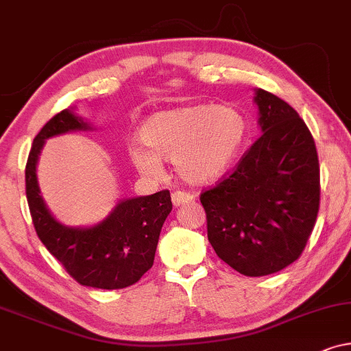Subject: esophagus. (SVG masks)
I'll list each match as a JSON object with an SVG mask.
<instances>
[{
    "label": "esophagus",
    "instance_id": "esophagus-1",
    "mask_svg": "<svg viewBox=\"0 0 351 351\" xmlns=\"http://www.w3.org/2000/svg\"><path fill=\"white\" fill-rule=\"evenodd\" d=\"M195 199H196V196L185 193V191H174V193H172V204H174L176 208H179V206H184V204H189V203H193Z\"/></svg>",
    "mask_w": 351,
    "mask_h": 351
}]
</instances>
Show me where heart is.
<instances>
[{"mask_svg":"<svg viewBox=\"0 0 351 351\" xmlns=\"http://www.w3.org/2000/svg\"><path fill=\"white\" fill-rule=\"evenodd\" d=\"M246 119L228 105L198 104L153 113L142 123V145L128 148L141 174L160 177L162 160L174 161L180 179L193 185L219 180L246 141Z\"/></svg>","mask_w":351,"mask_h":351,"instance_id":"b5f03b06","label":"heart"}]
</instances>
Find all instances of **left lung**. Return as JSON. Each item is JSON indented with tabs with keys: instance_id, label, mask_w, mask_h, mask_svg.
<instances>
[{
	"instance_id": "obj_1",
	"label": "left lung",
	"mask_w": 351,
	"mask_h": 351,
	"mask_svg": "<svg viewBox=\"0 0 351 351\" xmlns=\"http://www.w3.org/2000/svg\"><path fill=\"white\" fill-rule=\"evenodd\" d=\"M262 136L232 176L201 195L208 239L246 276L281 271L304 251L319 209V162L299 113L254 89Z\"/></svg>"
}]
</instances>
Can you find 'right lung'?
I'll return each instance as SVG.
<instances>
[{"label":"right lung","instance_id":"right-lung-1","mask_svg":"<svg viewBox=\"0 0 351 351\" xmlns=\"http://www.w3.org/2000/svg\"><path fill=\"white\" fill-rule=\"evenodd\" d=\"M93 124L73 108L57 113L33 141L25 167V189L38 238L80 285L95 289L132 286L155 261L161 227L172 210L169 190L119 199L107 217L89 227H69L47 208L38 184L36 165L47 138Z\"/></svg>","mask_w":351,"mask_h":351}]
</instances>
